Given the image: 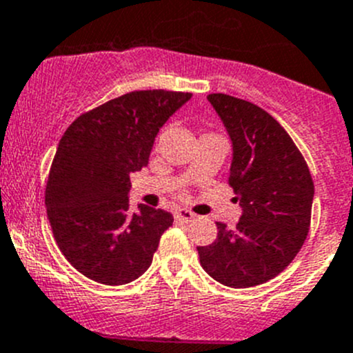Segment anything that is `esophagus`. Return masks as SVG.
<instances>
[{
	"instance_id": "34e87169",
	"label": "esophagus",
	"mask_w": 353,
	"mask_h": 353,
	"mask_svg": "<svg viewBox=\"0 0 353 353\" xmlns=\"http://www.w3.org/2000/svg\"><path fill=\"white\" fill-rule=\"evenodd\" d=\"M174 217H176V221H181V223H190L195 219V214L192 212V210L188 209H177L176 212H174Z\"/></svg>"
}]
</instances>
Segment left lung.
Instances as JSON below:
<instances>
[{"label":"left lung","mask_w":353,"mask_h":353,"mask_svg":"<svg viewBox=\"0 0 353 353\" xmlns=\"http://www.w3.org/2000/svg\"><path fill=\"white\" fill-rule=\"evenodd\" d=\"M232 141L230 184L242 216L235 228L217 221V239L196 247L202 268L228 288L270 281L296 258L310 228L314 181L279 121L252 102L209 94Z\"/></svg>","instance_id":"obj_1"}]
</instances>
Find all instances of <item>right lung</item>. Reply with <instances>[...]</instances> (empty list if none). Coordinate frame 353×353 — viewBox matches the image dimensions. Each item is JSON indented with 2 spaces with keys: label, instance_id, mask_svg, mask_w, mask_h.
Instances as JSON below:
<instances>
[{
  "label": "right lung",
  "instance_id": "1",
  "mask_svg": "<svg viewBox=\"0 0 353 353\" xmlns=\"http://www.w3.org/2000/svg\"><path fill=\"white\" fill-rule=\"evenodd\" d=\"M192 94L137 90L81 114L59 141L45 205L64 258L90 281L123 285L150 268L172 214L130 210V174L150 161L154 137Z\"/></svg>",
  "mask_w": 353,
  "mask_h": 353
}]
</instances>
